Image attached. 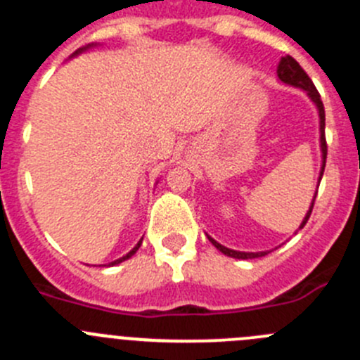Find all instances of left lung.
<instances>
[{
  "instance_id": "obj_1",
  "label": "left lung",
  "mask_w": 360,
  "mask_h": 360,
  "mask_svg": "<svg viewBox=\"0 0 360 360\" xmlns=\"http://www.w3.org/2000/svg\"><path fill=\"white\" fill-rule=\"evenodd\" d=\"M276 75H278V82H280V84L289 85V87L302 89V91L305 92V94H307V96H309V100H311L312 103H314L316 110H318V117H319V150H321V167H319V176H318V186H319V182H321V176H323V171H325V162H326L325 108H323L321 98H319V94H318V91H316L314 84H312V80L307 77V72L303 71L302 65H300L298 62L295 60V58L289 57V55L282 57V60H280V64H278V69H276ZM316 194H318V191H316L314 196H312L311 207H309L307 214H305V217H303L300 229H303V226H305V223H307L309 217H311L312 207H314ZM298 230H296V232H298ZM207 237H209L210 243H212V245L216 246V248L219 250V252L223 253V255L232 257V259H243V260L259 259V257H264V255H268V253H269V252H237V250L226 248V246L219 245V243H217L216 239H212V237H210V236H207Z\"/></svg>"
}]
</instances>
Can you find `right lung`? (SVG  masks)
<instances>
[{
  "label": "right lung",
  "instance_id": "obj_1",
  "mask_svg": "<svg viewBox=\"0 0 360 360\" xmlns=\"http://www.w3.org/2000/svg\"><path fill=\"white\" fill-rule=\"evenodd\" d=\"M94 46H98V44H94V42H92V44H87V46H84V48L77 49V51H75V53H72V55H71V58H72V57H78V55H80V53L87 51V49L94 48ZM157 184H158V180H157ZM141 243H143V239H141V240H139V243H137V245H135V246H134V248H131V250H130V252H128V253H127V255H123V257H121V259H115V260H114V262H110V264H108V266H115V264H121V262H124V260H128V259H130V257H131V255H134V253H135V252H137V250H139Z\"/></svg>",
  "mask_w": 360,
  "mask_h": 360
}]
</instances>
